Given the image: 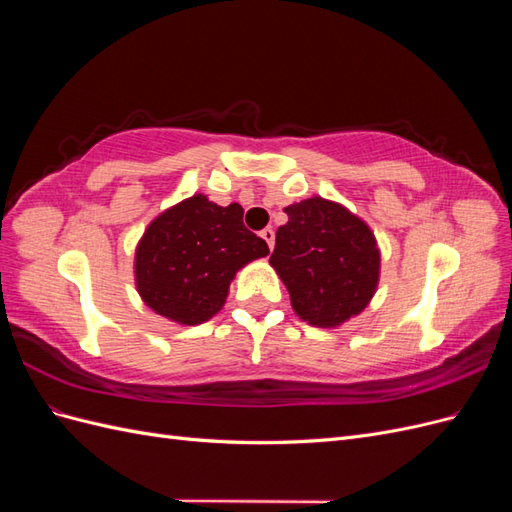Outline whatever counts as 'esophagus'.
Wrapping results in <instances>:
<instances>
[{
    "label": "esophagus",
    "instance_id": "obj_1",
    "mask_svg": "<svg viewBox=\"0 0 512 512\" xmlns=\"http://www.w3.org/2000/svg\"><path fill=\"white\" fill-rule=\"evenodd\" d=\"M260 237L265 239V243L269 245V250H273V243H275V232H273V228H265V230H262Z\"/></svg>",
    "mask_w": 512,
    "mask_h": 512
}]
</instances>
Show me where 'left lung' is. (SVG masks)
<instances>
[{
    "mask_svg": "<svg viewBox=\"0 0 512 512\" xmlns=\"http://www.w3.org/2000/svg\"><path fill=\"white\" fill-rule=\"evenodd\" d=\"M269 265L280 275L290 305L303 322L337 329L359 316L380 282L374 230L348 207L322 196L286 209Z\"/></svg>",
    "mask_w": 512,
    "mask_h": 512,
    "instance_id": "left-lung-1",
    "label": "left lung"
}]
</instances>
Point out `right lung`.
<instances>
[{"mask_svg":"<svg viewBox=\"0 0 512 512\" xmlns=\"http://www.w3.org/2000/svg\"><path fill=\"white\" fill-rule=\"evenodd\" d=\"M269 245L243 226V207L194 194L153 218L134 250V284L158 316L194 327L226 303L230 282Z\"/></svg>","mask_w":512,"mask_h":512,"instance_id":"1","label":"right lung"}]
</instances>
